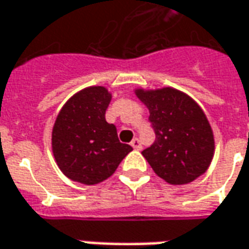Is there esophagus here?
<instances>
[{"label": "esophagus", "instance_id": "esophagus-1", "mask_svg": "<svg viewBox=\"0 0 249 249\" xmlns=\"http://www.w3.org/2000/svg\"><path fill=\"white\" fill-rule=\"evenodd\" d=\"M130 144L133 146L134 149L135 150H141L142 149V144H141V141H139L138 138H134L131 142H130Z\"/></svg>", "mask_w": 249, "mask_h": 249}]
</instances>
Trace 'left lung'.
I'll list each match as a JSON object with an SVG mask.
<instances>
[{
  "mask_svg": "<svg viewBox=\"0 0 249 249\" xmlns=\"http://www.w3.org/2000/svg\"><path fill=\"white\" fill-rule=\"evenodd\" d=\"M135 95L149 108L156 142L142 156L167 184L185 185L208 170L214 154V137L205 112L176 88H137Z\"/></svg>",
  "mask_w": 249,
  "mask_h": 249,
  "instance_id": "left-lung-1",
  "label": "left lung"
}]
</instances>
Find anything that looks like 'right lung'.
Returning <instances> with one entry per match:
<instances>
[{
	"instance_id": "1",
	"label": "right lung",
	"mask_w": 249,
	"mask_h": 249,
	"mask_svg": "<svg viewBox=\"0 0 249 249\" xmlns=\"http://www.w3.org/2000/svg\"><path fill=\"white\" fill-rule=\"evenodd\" d=\"M111 92L92 86L72 95L61 107L52 128V151L64 176L84 185L111 177L133 150L121 143L116 127L106 121Z\"/></svg>"
}]
</instances>
